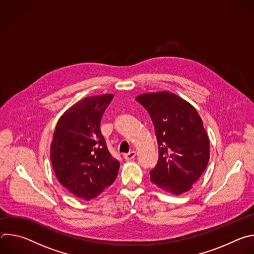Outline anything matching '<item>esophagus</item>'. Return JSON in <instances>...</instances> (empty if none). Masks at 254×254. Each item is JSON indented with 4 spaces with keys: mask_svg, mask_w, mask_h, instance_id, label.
I'll return each instance as SVG.
<instances>
[{
    "mask_svg": "<svg viewBox=\"0 0 254 254\" xmlns=\"http://www.w3.org/2000/svg\"><path fill=\"white\" fill-rule=\"evenodd\" d=\"M135 155H136L135 152L132 151V152H129L128 154H125V155H124V158L128 161V160H132V159L135 157Z\"/></svg>",
    "mask_w": 254,
    "mask_h": 254,
    "instance_id": "34e87169",
    "label": "esophagus"
}]
</instances>
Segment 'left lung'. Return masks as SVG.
<instances>
[{"mask_svg":"<svg viewBox=\"0 0 254 254\" xmlns=\"http://www.w3.org/2000/svg\"><path fill=\"white\" fill-rule=\"evenodd\" d=\"M150 114L159 146V160L151 181L162 190L181 195L205 171L210 157L209 137L196 108L170 91L135 97Z\"/></svg>","mask_w":254,"mask_h":254,"instance_id":"1","label":"left lung"}]
</instances>
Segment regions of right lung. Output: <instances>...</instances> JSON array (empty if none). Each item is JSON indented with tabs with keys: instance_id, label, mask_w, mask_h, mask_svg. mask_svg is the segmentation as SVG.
<instances>
[{
	"instance_id": "obj_1",
	"label": "right lung",
	"mask_w": 254,
	"mask_h": 254,
	"mask_svg": "<svg viewBox=\"0 0 254 254\" xmlns=\"http://www.w3.org/2000/svg\"><path fill=\"white\" fill-rule=\"evenodd\" d=\"M114 94L85 97L57 122L50 159L59 183L83 200L96 198L118 177L120 162L107 150L100 121Z\"/></svg>"
}]
</instances>
